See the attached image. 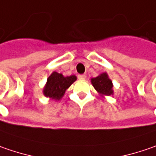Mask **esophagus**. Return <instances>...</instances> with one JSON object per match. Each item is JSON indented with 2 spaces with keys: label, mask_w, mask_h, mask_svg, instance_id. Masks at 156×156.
<instances>
[{
  "label": "esophagus",
  "mask_w": 156,
  "mask_h": 156,
  "mask_svg": "<svg viewBox=\"0 0 156 156\" xmlns=\"http://www.w3.org/2000/svg\"><path fill=\"white\" fill-rule=\"evenodd\" d=\"M78 79H79V80H81V81H83V80H85V79H86V75H78Z\"/></svg>",
  "instance_id": "34e87169"
}]
</instances>
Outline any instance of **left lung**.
<instances>
[{
  "label": "left lung",
  "instance_id": "obj_1",
  "mask_svg": "<svg viewBox=\"0 0 156 156\" xmlns=\"http://www.w3.org/2000/svg\"><path fill=\"white\" fill-rule=\"evenodd\" d=\"M91 84L93 85L94 89L98 92L101 97L104 96H109L114 94V90H113V82L109 79L108 75L104 72L98 76L91 78Z\"/></svg>",
  "mask_w": 156,
  "mask_h": 156
}]
</instances>
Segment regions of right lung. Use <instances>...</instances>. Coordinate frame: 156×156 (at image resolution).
Segmentation results:
<instances>
[{
	"label": "right lung",
	"instance_id": "right-lung-1",
	"mask_svg": "<svg viewBox=\"0 0 156 156\" xmlns=\"http://www.w3.org/2000/svg\"><path fill=\"white\" fill-rule=\"evenodd\" d=\"M77 77L75 75L64 76L62 74L53 72L47 79L42 93L49 99L60 101L63 97L66 90L75 81Z\"/></svg>",
	"mask_w": 156,
	"mask_h": 156
}]
</instances>
